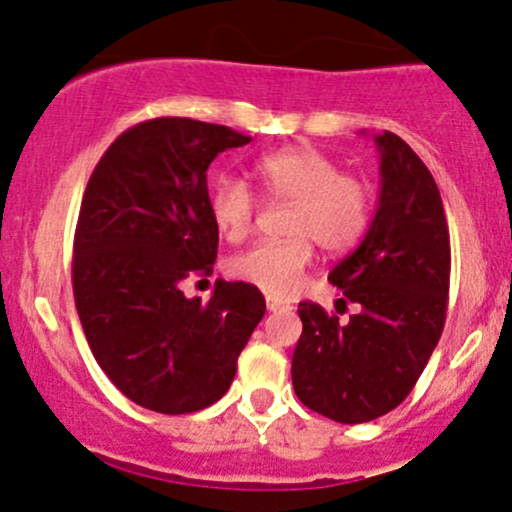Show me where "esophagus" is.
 Returning <instances> with one entry per match:
<instances>
[{
	"mask_svg": "<svg viewBox=\"0 0 512 512\" xmlns=\"http://www.w3.org/2000/svg\"><path fill=\"white\" fill-rule=\"evenodd\" d=\"M267 309L274 311V314H282V311H289L292 309V304L279 297H267Z\"/></svg>",
	"mask_w": 512,
	"mask_h": 512,
	"instance_id": "1",
	"label": "esophagus"
}]
</instances>
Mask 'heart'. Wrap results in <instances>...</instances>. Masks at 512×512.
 Segmentation results:
<instances>
[{
  "mask_svg": "<svg viewBox=\"0 0 512 512\" xmlns=\"http://www.w3.org/2000/svg\"><path fill=\"white\" fill-rule=\"evenodd\" d=\"M262 191L292 203L284 242H255L228 260L230 277L270 294H289L314 260L311 242L326 252L353 247L368 230L373 188L360 176L343 174L336 159L314 147H287L255 164ZM257 198L240 179H220L211 196L215 228L228 240L252 228Z\"/></svg>",
  "mask_w": 512,
  "mask_h": 512,
  "instance_id": "obj_1",
  "label": "heart"
}]
</instances>
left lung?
Masks as SVG:
<instances>
[{"instance_id": "obj_1", "label": "left lung", "mask_w": 512, "mask_h": 512, "mask_svg": "<svg viewBox=\"0 0 512 512\" xmlns=\"http://www.w3.org/2000/svg\"><path fill=\"white\" fill-rule=\"evenodd\" d=\"M380 201L363 242L328 282L360 304L348 324L301 301L294 392L309 410L360 424L395 410L437 348L449 299L451 247L439 188L397 134H375Z\"/></svg>"}]
</instances>
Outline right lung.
Here are the masks:
<instances>
[{"instance_id":"right-lung-1","label":"right lung","mask_w":512,"mask_h":512,"mask_svg":"<svg viewBox=\"0 0 512 512\" xmlns=\"http://www.w3.org/2000/svg\"><path fill=\"white\" fill-rule=\"evenodd\" d=\"M247 142L188 117L139 122L102 154L83 193L75 309L107 378L152 412L218 402L265 316V297L247 282L218 279L208 304L181 292L186 279L211 274L218 255L208 166Z\"/></svg>"}]
</instances>
